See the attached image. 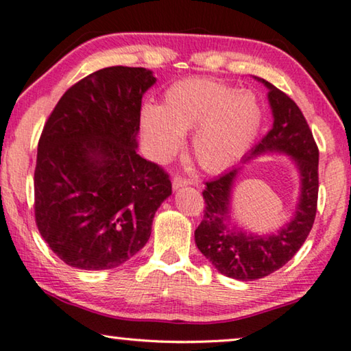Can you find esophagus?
I'll use <instances>...</instances> for the list:
<instances>
[{"instance_id": "obj_1", "label": "esophagus", "mask_w": 351, "mask_h": 351, "mask_svg": "<svg viewBox=\"0 0 351 351\" xmlns=\"http://www.w3.org/2000/svg\"><path fill=\"white\" fill-rule=\"evenodd\" d=\"M189 183H191V180H189V179H185V177H180V176H176L174 179H172V188L180 189L183 186H188Z\"/></svg>"}]
</instances>
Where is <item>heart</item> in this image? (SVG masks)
Masks as SVG:
<instances>
[{
	"label": "heart",
	"instance_id": "1",
	"mask_svg": "<svg viewBox=\"0 0 351 351\" xmlns=\"http://www.w3.org/2000/svg\"><path fill=\"white\" fill-rule=\"evenodd\" d=\"M140 124L157 162L174 157L183 146V135L193 132L194 160L206 172H221L255 143L263 108L250 91H238L215 79L189 77L165 91L162 106H143Z\"/></svg>",
	"mask_w": 351,
	"mask_h": 351
}]
</instances>
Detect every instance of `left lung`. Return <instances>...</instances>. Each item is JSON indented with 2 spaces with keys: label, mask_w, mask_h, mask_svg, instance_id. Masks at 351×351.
<instances>
[{
  "label": "left lung",
  "mask_w": 351,
  "mask_h": 351,
  "mask_svg": "<svg viewBox=\"0 0 351 351\" xmlns=\"http://www.w3.org/2000/svg\"><path fill=\"white\" fill-rule=\"evenodd\" d=\"M255 79L269 90L272 129L241 165L206 182L204 219L194 232L197 249L217 272L241 281L267 277L297 254L313 228L319 193V149L302 110L271 82ZM266 153L289 155L298 168L301 191L291 219L272 234L258 235L238 228L231 219V199L242 165Z\"/></svg>",
  "instance_id": "left-lung-1"
}]
</instances>
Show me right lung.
<instances>
[{
  "label": "right lung",
  "mask_w": 351,
  "mask_h": 351,
  "mask_svg": "<svg viewBox=\"0 0 351 351\" xmlns=\"http://www.w3.org/2000/svg\"><path fill=\"white\" fill-rule=\"evenodd\" d=\"M146 68L108 66L79 80L46 121L34 172L36 222L68 266L104 271L146 245L168 174L138 154Z\"/></svg>",
  "instance_id": "add662e5"
}]
</instances>
